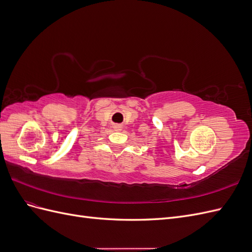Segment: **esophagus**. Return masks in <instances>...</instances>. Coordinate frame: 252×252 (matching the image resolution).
Masks as SVG:
<instances>
[{
	"mask_svg": "<svg viewBox=\"0 0 252 252\" xmlns=\"http://www.w3.org/2000/svg\"><path fill=\"white\" fill-rule=\"evenodd\" d=\"M113 130L114 131H121L122 130V127L120 125H114L113 126Z\"/></svg>",
	"mask_w": 252,
	"mask_h": 252,
	"instance_id": "1",
	"label": "esophagus"
}]
</instances>
